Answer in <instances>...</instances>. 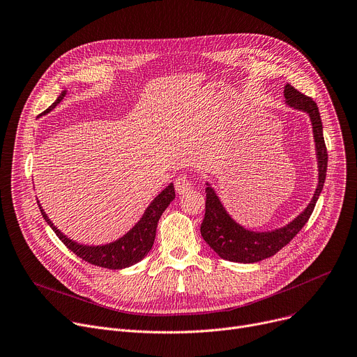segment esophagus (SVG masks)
Masks as SVG:
<instances>
[{
  "label": "esophagus",
  "instance_id": "1",
  "mask_svg": "<svg viewBox=\"0 0 357 357\" xmlns=\"http://www.w3.org/2000/svg\"><path fill=\"white\" fill-rule=\"evenodd\" d=\"M175 190L179 195L186 194V192L192 190V182L190 181V178L186 175H181L175 179Z\"/></svg>",
  "mask_w": 357,
  "mask_h": 357
}]
</instances>
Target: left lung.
Returning <instances> with one entry per match:
<instances>
[{"label": "left lung", "instance_id": "8db88e82", "mask_svg": "<svg viewBox=\"0 0 357 357\" xmlns=\"http://www.w3.org/2000/svg\"><path fill=\"white\" fill-rule=\"evenodd\" d=\"M284 96L288 107L304 111L310 116L318 165L317 190L307 208L291 222H288L287 226L271 231H253L240 226L237 221L231 218V215L224 208L213 186L207 182V188H205L207 201H205V215L201 224V236L221 259L238 261V264H255V261L273 256L287 246L299 233V230L305 226V222L314 211L315 202L323 191L328 156L323 136L320 111H318V107L312 98L304 96L289 84L285 85Z\"/></svg>", "mask_w": 357, "mask_h": 357}]
</instances>
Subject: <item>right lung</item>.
I'll return each mask as SVG.
<instances>
[{
  "mask_svg": "<svg viewBox=\"0 0 357 357\" xmlns=\"http://www.w3.org/2000/svg\"><path fill=\"white\" fill-rule=\"evenodd\" d=\"M65 93L66 91L61 93L58 100H56L43 112V114L50 112L56 105H58L63 100ZM174 199H175L174 183H169L166 188L152 202H150L144 214L135 224L133 229H130L119 240L107 243V245H101V246H86L68 238L62 231L58 230V227H54V224L50 221V218L42 208L39 201H37V204H39L40 213L46 220V222L70 252H73L75 255L79 256L82 260L88 261L91 265L107 268V269H124V268L136 265L137 261H140L150 252V249H152L155 237H156V227H158L159 218L162 213L167 208V205Z\"/></svg>",
  "mask_w": 357,
  "mask_h": 357,
  "instance_id": "obj_1",
  "label": "right lung"
}]
</instances>
